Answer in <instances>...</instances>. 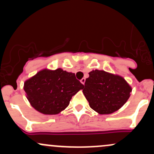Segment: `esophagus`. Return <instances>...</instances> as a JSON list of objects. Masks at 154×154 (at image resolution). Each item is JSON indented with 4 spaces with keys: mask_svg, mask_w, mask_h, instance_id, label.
<instances>
[{
    "mask_svg": "<svg viewBox=\"0 0 154 154\" xmlns=\"http://www.w3.org/2000/svg\"><path fill=\"white\" fill-rule=\"evenodd\" d=\"M80 82H81V83L83 84V85H84V84H85V78H82V80H80Z\"/></svg>",
    "mask_w": 154,
    "mask_h": 154,
    "instance_id": "34e87169",
    "label": "esophagus"
}]
</instances>
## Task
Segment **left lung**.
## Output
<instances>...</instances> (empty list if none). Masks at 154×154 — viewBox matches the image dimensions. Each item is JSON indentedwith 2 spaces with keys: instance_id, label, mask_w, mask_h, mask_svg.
<instances>
[{
  "instance_id": "8db88e82",
  "label": "left lung",
  "mask_w": 154,
  "mask_h": 154,
  "mask_svg": "<svg viewBox=\"0 0 154 154\" xmlns=\"http://www.w3.org/2000/svg\"><path fill=\"white\" fill-rule=\"evenodd\" d=\"M88 74L82 93L91 109L99 114L108 115L121 109L127 102L132 88L124 77L98 69Z\"/></svg>"
}]
</instances>
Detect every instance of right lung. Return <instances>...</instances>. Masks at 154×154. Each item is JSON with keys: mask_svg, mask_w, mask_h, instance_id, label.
<instances>
[{"mask_svg": "<svg viewBox=\"0 0 154 154\" xmlns=\"http://www.w3.org/2000/svg\"><path fill=\"white\" fill-rule=\"evenodd\" d=\"M83 86L74 73L61 68H46L25 80L23 88L32 107L42 114L52 116L68 107L72 96Z\"/></svg>", "mask_w": 154, "mask_h": 154, "instance_id": "1", "label": "right lung"}]
</instances>
